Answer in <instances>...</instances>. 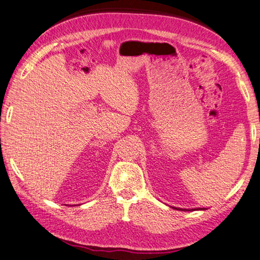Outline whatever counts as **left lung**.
I'll list each match as a JSON object with an SVG mask.
<instances>
[{
	"label": "left lung",
	"mask_w": 260,
	"mask_h": 260,
	"mask_svg": "<svg viewBox=\"0 0 260 260\" xmlns=\"http://www.w3.org/2000/svg\"><path fill=\"white\" fill-rule=\"evenodd\" d=\"M175 209H176V208H175ZM194 210H196V209H194Z\"/></svg>",
	"instance_id": "1"
}]
</instances>
